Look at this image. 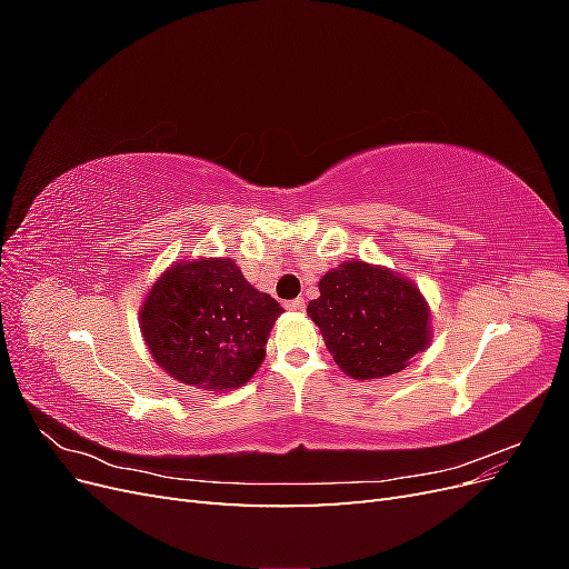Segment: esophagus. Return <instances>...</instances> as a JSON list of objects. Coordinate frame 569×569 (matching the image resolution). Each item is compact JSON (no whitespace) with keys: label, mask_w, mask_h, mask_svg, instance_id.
Wrapping results in <instances>:
<instances>
[{"label":"esophagus","mask_w":569,"mask_h":569,"mask_svg":"<svg viewBox=\"0 0 569 569\" xmlns=\"http://www.w3.org/2000/svg\"><path fill=\"white\" fill-rule=\"evenodd\" d=\"M284 306L289 308V311H303V308H306V301H303V299H291V301H287Z\"/></svg>","instance_id":"34e87169"}]
</instances>
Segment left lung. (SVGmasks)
Here are the masks:
<instances>
[{"label":"left lung","instance_id":"1","mask_svg":"<svg viewBox=\"0 0 569 569\" xmlns=\"http://www.w3.org/2000/svg\"><path fill=\"white\" fill-rule=\"evenodd\" d=\"M335 363L356 380L401 372L429 343V311L420 289L387 268L341 263L322 274L308 303Z\"/></svg>","mask_w":569,"mask_h":569}]
</instances>
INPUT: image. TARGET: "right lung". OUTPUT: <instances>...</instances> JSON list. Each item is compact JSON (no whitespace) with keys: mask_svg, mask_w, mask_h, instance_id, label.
<instances>
[{"mask_svg":"<svg viewBox=\"0 0 569 569\" xmlns=\"http://www.w3.org/2000/svg\"><path fill=\"white\" fill-rule=\"evenodd\" d=\"M282 306L253 289L230 258L178 263L151 287L142 335L178 382L228 391L251 380Z\"/></svg>","mask_w":569,"mask_h":569,"instance_id":"add662e5","label":"right lung"}]
</instances>
